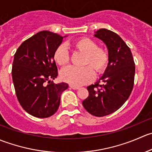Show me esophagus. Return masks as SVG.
Wrapping results in <instances>:
<instances>
[{
	"label": "esophagus",
	"instance_id": "esophagus-1",
	"mask_svg": "<svg viewBox=\"0 0 152 152\" xmlns=\"http://www.w3.org/2000/svg\"><path fill=\"white\" fill-rule=\"evenodd\" d=\"M70 87L71 89H73V90H78V89H79V87H76V86H73V85H70Z\"/></svg>",
	"mask_w": 152,
	"mask_h": 152
}]
</instances>
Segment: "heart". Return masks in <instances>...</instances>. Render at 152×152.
I'll use <instances>...</instances> for the list:
<instances>
[{"mask_svg":"<svg viewBox=\"0 0 152 152\" xmlns=\"http://www.w3.org/2000/svg\"><path fill=\"white\" fill-rule=\"evenodd\" d=\"M72 47L85 53L84 67L69 65L60 71V77L64 82L71 85L80 86L91 82L94 77V72L99 74L104 71L108 65L109 55L103 48L98 47L93 39L82 37L73 42ZM53 59L59 65H64L68 62L69 53L65 45H59L53 52Z\"/></svg>","mask_w":152,"mask_h":152,"instance_id":"1","label":"heart"}]
</instances>
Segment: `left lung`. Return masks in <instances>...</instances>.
<instances>
[{
	"label": "left lung",
	"instance_id": "left-lung-1",
	"mask_svg": "<svg viewBox=\"0 0 152 152\" xmlns=\"http://www.w3.org/2000/svg\"><path fill=\"white\" fill-rule=\"evenodd\" d=\"M94 37L107 45L109 62L100 79L87 87L89 96L82 104L91 115L103 117L118 110L129 97L135 66L131 50L117 34L101 28Z\"/></svg>",
	"mask_w": 152,
	"mask_h": 152
}]
</instances>
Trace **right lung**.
Segmentation results:
<instances>
[{"mask_svg":"<svg viewBox=\"0 0 152 152\" xmlns=\"http://www.w3.org/2000/svg\"><path fill=\"white\" fill-rule=\"evenodd\" d=\"M62 39L48 31H39L24 41L15 53L12 75L17 98L24 110L34 117L53 115L62 93L68 87L65 82L51 81L58 75L53 52Z\"/></svg>","mask_w":152,"mask_h":152,"instance_id":"right-lung-1","label":"right lung"}]
</instances>
